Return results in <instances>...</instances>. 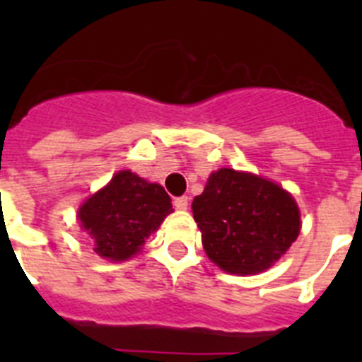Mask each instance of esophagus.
<instances>
[{
	"instance_id": "1",
	"label": "esophagus",
	"mask_w": 362,
	"mask_h": 362,
	"mask_svg": "<svg viewBox=\"0 0 362 362\" xmlns=\"http://www.w3.org/2000/svg\"><path fill=\"white\" fill-rule=\"evenodd\" d=\"M174 206L177 210H187L188 206V197L187 196H181V197H175L174 199Z\"/></svg>"
}]
</instances>
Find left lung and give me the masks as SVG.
<instances>
[{
    "instance_id": "8db88e82",
    "label": "left lung",
    "mask_w": 362,
    "mask_h": 362,
    "mask_svg": "<svg viewBox=\"0 0 362 362\" xmlns=\"http://www.w3.org/2000/svg\"><path fill=\"white\" fill-rule=\"evenodd\" d=\"M192 212L204 252L230 274H259L288 250L300 228L288 192L257 175L221 168L209 177Z\"/></svg>"
}]
</instances>
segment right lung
<instances>
[{
  "label": "right lung",
  "instance_id": "obj_1",
  "mask_svg": "<svg viewBox=\"0 0 362 362\" xmlns=\"http://www.w3.org/2000/svg\"><path fill=\"white\" fill-rule=\"evenodd\" d=\"M170 212V197L161 185L146 183L130 170H121L83 203L78 217L94 239L95 254L124 261L141 250Z\"/></svg>",
  "mask_w": 362,
  "mask_h": 362
}]
</instances>
